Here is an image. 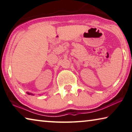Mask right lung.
<instances>
[{
  "mask_svg": "<svg viewBox=\"0 0 132 132\" xmlns=\"http://www.w3.org/2000/svg\"><path fill=\"white\" fill-rule=\"evenodd\" d=\"M28 93V94H30V93Z\"/></svg>",
  "mask_w": 132,
  "mask_h": 132,
  "instance_id": "obj_1",
  "label": "right lung"
}]
</instances>
